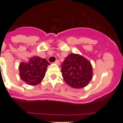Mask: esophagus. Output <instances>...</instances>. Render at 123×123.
Here are the masks:
<instances>
[{"label": "esophagus", "instance_id": "esophagus-1", "mask_svg": "<svg viewBox=\"0 0 123 123\" xmlns=\"http://www.w3.org/2000/svg\"><path fill=\"white\" fill-rule=\"evenodd\" d=\"M55 63L56 64V65H59L60 64V61L59 60H56L55 62Z\"/></svg>", "mask_w": 123, "mask_h": 123}]
</instances>
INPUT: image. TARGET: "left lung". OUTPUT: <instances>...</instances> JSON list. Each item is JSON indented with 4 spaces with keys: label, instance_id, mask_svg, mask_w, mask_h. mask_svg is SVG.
<instances>
[{
    "label": "left lung",
    "instance_id": "left-lung-1",
    "mask_svg": "<svg viewBox=\"0 0 123 123\" xmlns=\"http://www.w3.org/2000/svg\"><path fill=\"white\" fill-rule=\"evenodd\" d=\"M61 72L65 82L76 89L86 86L93 77L91 62L79 54L68 55L62 65Z\"/></svg>",
    "mask_w": 123,
    "mask_h": 123
}]
</instances>
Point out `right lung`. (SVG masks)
I'll use <instances>...</instances> for the list:
<instances>
[{
  "mask_svg": "<svg viewBox=\"0 0 123 123\" xmlns=\"http://www.w3.org/2000/svg\"><path fill=\"white\" fill-rule=\"evenodd\" d=\"M49 63L45 58L34 56L28 63H20L19 66V76L29 85L35 86L44 79Z\"/></svg>",
  "mask_w": 123,
  "mask_h": 123,
  "instance_id": "add662e5",
  "label": "right lung"
}]
</instances>
